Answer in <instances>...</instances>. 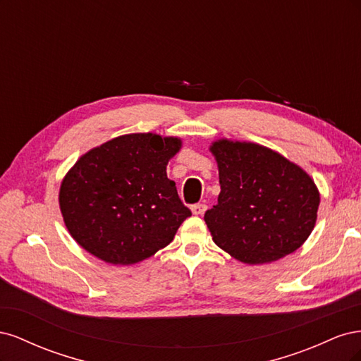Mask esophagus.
I'll return each mask as SVG.
<instances>
[{"instance_id":"esophagus-1","label":"esophagus","mask_w":361,"mask_h":361,"mask_svg":"<svg viewBox=\"0 0 361 361\" xmlns=\"http://www.w3.org/2000/svg\"><path fill=\"white\" fill-rule=\"evenodd\" d=\"M206 204H203V203H197V204H194L192 207H191V211H192V214L194 215H203L204 214V211H206Z\"/></svg>"}]
</instances>
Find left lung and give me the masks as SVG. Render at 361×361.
I'll return each mask as SVG.
<instances>
[{
  "instance_id": "left-lung-1",
  "label": "left lung",
  "mask_w": 361,
  "mask_h": 361,
  "mask_svg": "<svg viewBox=\"0 0 361 361\" xmlns=\"http://www.w3.org/2000/svg\"><path fill=\"white\" fill-rule=\"evenodd\" d=\"M221 191L204 221L214 243L244 264H269L300 248L313 231L319 191L297 164L247 141L211 146Z\"/></svg>"
}]
</instances>
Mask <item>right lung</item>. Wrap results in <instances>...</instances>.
Returning <instances> with one entry per match:
<instances>
[{
  "label": "right lung",
  "instance_id": "obj_1",
  "mask_svg": "<svg viewBox=\"0 0 361 361\" xmlns=\"http://www.w3.org/2000/svg\"><path fill=\"white\" fill-rule=\"evenodd\" d=\"M182 141L128 134L84 154L64 176V224L84 250L106 264L133 265L167 247L191 215L167 178Z\"/></svg>",
  "mask_w": 361,
  "mask_h": 361
}]
</instances>
